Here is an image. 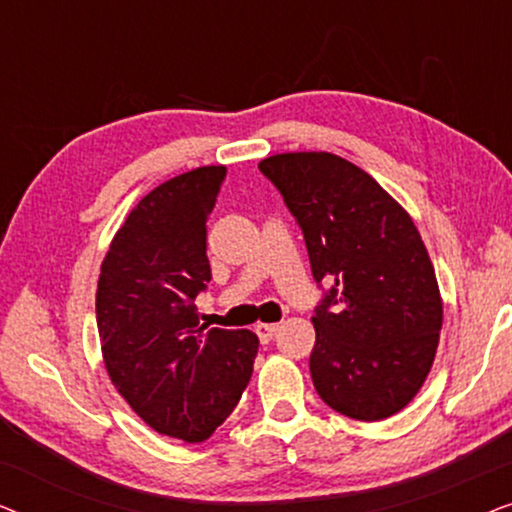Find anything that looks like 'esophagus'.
<instances>
[{"label":"esophagus","mask_w":512,"mask_h":512,"mask_svg":"<svg viewBox=\"0 0 512 512\" xmlns=\"http://www.w3.org/2000/svg\"><path fill=\"white\" fill-rule=\"evenodd\" d=\"M277 331H279L277 324H258L256 326V335L261 342H270L272 338H275Z\"/></svg>","instance_id":"obj_1"}]
</instances>
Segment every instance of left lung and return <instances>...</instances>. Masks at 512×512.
I'll return each mask as SVG.
<instances>
[{
	"label": "left lung",
	"instance_id": "1",
	"mask_svg": "<svg viewBox=\"0 0 512 512\" xmlns=\"http://www.w3.org/2000/svg\"><path fill=\"white\" fill-rule=\"evenodd\" d=\"M305 235L328 291L314 310L310 356L321 401L380 422L403 410L436 359L443 300L410 214L361 167L326 151L258 163Z\"/></svg>",
	"mask_w": 512,
	"mask_h": 512
}]
</instances>
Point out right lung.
Returning a JSON list of instances; mask_svg holds the SVG:
<instances>
[{"label": "right lung", "mask_w": 512, "mask_h": 512, "mask_svg": "<svg viewBox=\"0 0 512 512\" xmlns=\"http://www.w3.org/2000/svg\"><path fill=\"white\" fill-rule=\"evenodd\" d=\"M226 167L179 174L137 202L111 240L97 282L107 373L132 410L163 436L202 443L247 389L258 354L251 331L200 326L207 219Z\"/></svg>", "instance_id": "right-lung-1"}]
</instances>
